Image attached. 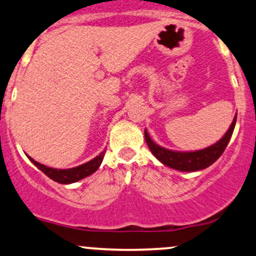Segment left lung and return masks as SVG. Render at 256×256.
Segmentation results:
<instances>
[{
	"instance_id": "8db88e82",
	"label": "left lung",
	"mask_w": 256,
	"mask_h": 256,
	"mask_svg": "<svg viewBox=\"0 0 256 256\" xmlns=\"http://www.w3.org/2000/svg\"><path fill=\"white\" fill-rule=\"evenodd\" d=\"M236 118L237 116H234V122H232L231 126L228 128V132H226L225 136L222 137V140H218L216 143H214L213 146H208V148L201 149V150L174 152L170 150V149L162 148V146H158L156 143L152 142L146 130H144L146 142V144H148L149 149H150V152H152V155H154L160 162H162L164 165L183 172L200 171V170L207 168L208 166L212 165V164L216 162V161L222 156L226 146L230 142L232 132H234V125H236Z\"/></svg>"
}]
</instances>
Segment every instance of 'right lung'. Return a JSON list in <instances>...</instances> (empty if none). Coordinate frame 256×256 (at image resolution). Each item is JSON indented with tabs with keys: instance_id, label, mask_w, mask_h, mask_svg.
<instances>
[{
	"instance_id": "right-lung-1",
	"label": "right lung",
	"mask_w": 256,
	"mask_h": 256,
	"mask_svg": "<svg viewBox=\"0 0 256 256\" xmlns=\"http://www.w3.org/2000/svg\"><path fill=\"white\" fill-rule=\"evenodd\" d=\"M104 150L101 152V154L98 155L95 158L90 160L89 162L83 164V165L73 167V168H68V170H56V168H52V167L44 166L42 164L37 162L34 161V158L28 156V158L31 160V162L34 164V166H37L38 168L42 171L44 174L48 176L49 178L52 179V180L58 182V183L61 184H71L74 183V182L80 180L92 174L98 168L100 165L102 164V160L104 158Z\"/></svg>"
}]
</instances>
